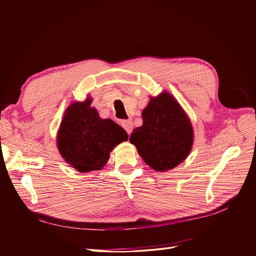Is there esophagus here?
Segmentation results:
<instances>
[{
  "label": "esophagus",
  "mask_w": 256,
  "mask_h": 256,
  "mask_svg": "<svg viewBox=\"0 0 256 256\" xmlns=\"http://www.w3.org/2000/svg\"><path fill=\"white\" fill-rule=\"evenodd\" d=\"M120 125H122V127L125 129L126 131H127V134H131V131H132V129H134V122H131V120H122L120 122Z\"/></svg>",
  "instance_id": "1"
}]
</instances>
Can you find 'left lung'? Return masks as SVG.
Wrapping results in <instances>:
<instances>
[{"label":"left lung","mask_w":256,"mask_h":256,"mask_svg":"<svg viewBox=\"0 0 256 256\" xmlns=\"http://www.w3.org/2000/svg\"><path fill=\"white\" fill-rule=\"evenodd\" d=\"M143 125L130 136V143L147 166L166 172L182 164L192 148L193 129L180 104L168 92H162L142 112Z\"/></svg>","instance_id":"left-lung-1"}]
</instances>
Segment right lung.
Segmentation results:
<instances>
[{
  "label": "right lung",
  "mask_w": 256,
  "mask_h": 256,
  "mask_svg": "<svg viewBox=\"0 0 256 256\" xmlns=\"http://www.w3.org/2000/svg\"><path fill=\"white\" fill-rule=\"evenodd\" d=\"M90 104L88 97L69 106L56 138L62 157L81 173L102 170L114 147L128 138L126 131L112 120L100 118Z\"/></svg>",
  "instance_id": "obj_1"
}]
</instances>
